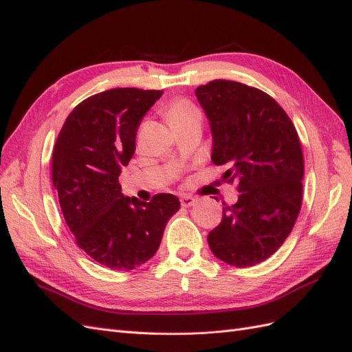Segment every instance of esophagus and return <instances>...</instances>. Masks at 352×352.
Segmentation results:
<instances>
[{
  "mask_svg": "<svg viewBox=\"0 0 352 352\" xmlns=\"http://www.w3.org/2000/svg\"><path fill=\"white\" fill-rule=\"evenodd\" d=\"M195 201H197V199H195L194 197L185 195V197L180 198V204H182V207H190V206L195 204Z\"/></svg>",
  "mask_w": 352,
  "mask_h": 352,
  "instance_id": "34e87169",
  "label": "esophagus"
}]
</instances>
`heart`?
Here are the masks:
<instances>
[{
  "label": "heart",
  "instance_id": "1",
  "mask_svg": "<svg viewBox=\"0 0 352 352\" xmlns=\"http://www.w3.org/2000/svg\"><path fill=\"white\" fill-rule=\"evenodd\" d=\"M197 116H201L198 109L188 100H177V101L172 102L168 105V109L166 111V117H167L170 124L182 123V122H186Z\"/></svg>",
  "mask_w": 352,
  "mask_h": 352
}]
</instances>
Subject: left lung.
I'll list each match as a JSON object with an SVG mask.
<instances>
[{"label": "left lung", "instance_id": "left-lung-1", "mask_svg": "<svg viewBox=\"0 0 352 352\" xmlns=\"http://www.w3.org/2000/svg\"><path fill=\"white\" fill-rule=\"evenodd\" d=\"M195 95L211 127V162L226 166L223 179L239 192L236 204H223L207 241L219 260L251 267L279 250L300 214V138L280 105L257 88L217 79Z\"/></svg>", "mask_w": 352, "mask_h": 352}]
</instances>
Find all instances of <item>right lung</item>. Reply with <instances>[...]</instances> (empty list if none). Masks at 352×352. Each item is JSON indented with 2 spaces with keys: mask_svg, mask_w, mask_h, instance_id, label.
I'll return each mask as SVG.
<instances>
[{
  "mask_svg": "<svg viewBox=\"0 0 352 352\" xmlns=\"http://www.w3.org/2000/svg\"><path fill=\"white\" fill-rule=\"evenodd\" d=\"M162 95L138 88L92 95L67 116L52 151V184L67 226L78 247L111 270L150 260L180 208L172 194L144 202L124 197L119 184L142 117Z\"/></svg>",
  "mask_w": 352,
  "mask_h": 352,
  "instance_id": "1",
  "label": "right lung"
}]
</instances>
